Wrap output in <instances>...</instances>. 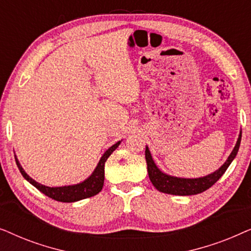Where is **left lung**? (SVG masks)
I'll list each match as a JSON object with an SVG mask.
<instances>
[{
    "label": "left lung",
    "instance_id": "8db88e82",
    "mask_svg": "<svg viewBox=\"0 0 251 251\" xmlns=\"http://www.w3.org/2000/svg\"><path fill=\"white\" fill-rule=\"evenodd\" d=\"M241 136L242 131H240L239 138L236 140L234 149H233L231 154H229L227 160L225 161V163L223 164L218 170H216L215 173L209 174L207 176L200 178H180L170 176V175L162 173V171L156 167V164L154 163L149 147L146 146L145 157L150 179L154 185V187H155L157 191L162 192V193L183 195V197L184 195H194L202 193V192L208 190L209 187H211L212 185L224 175L226 169H227L229 164L232 163V161L234 160L236 154H238L240 143H241Z\"/></svg>",
    "mask_w": 251,
    "mask_h": 251
}]
</instances>
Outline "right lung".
Listing matches in <instances>:
<instances>
[{
	"instance_id": "right-lung-1",
	"label": "right lung",
	"mask_w": 251,
	"mask_h": 251,
	"mask_svg": "<svg viewBox=\"0 0 251 251\" xmlns=\"http://www.w3.org/2000/svg\"><path fill=\"white\" fill-rule=\"evenodd\" d=\"M121 142H118L114 145L109 147V149L106 151V152L102 154V156L99 160V162L96 167L90 176H89L87 179L82 181V183L75 184V185H68V186H60V187H49L46 186V185H42L37 183L30 178L28 175L25 173V170L23 169V167L20 166L18 159L15 155L16 163L18 166L20 173H22L23 177L25 178L27 181H29L33 186H35L40 192H42L43 194H46L47 197H49L53 200L59 201V202H75L83 200V199L94 197V195L98 194L99 192L101 191L102 185H104V179H105V162L106 160L108 159L109 155L114 152Z\"/></svg>"
}]
</instances>
